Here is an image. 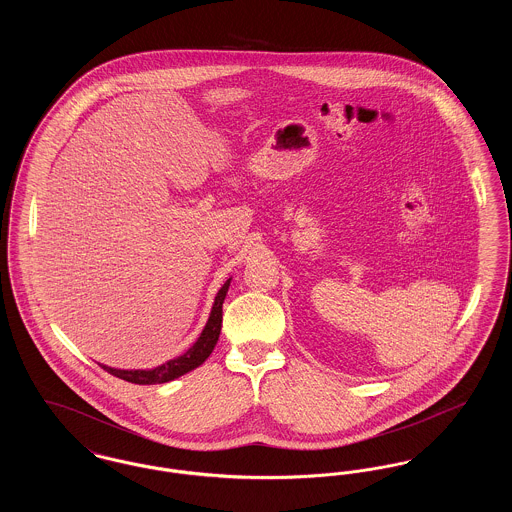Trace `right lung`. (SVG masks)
<instances>
[{"instance_id":"1","label":"right lung","mask_w":512,"mask_h":512,"mask_svg":"<svg viewBox=\"0 0 512 512\" xmlns=\"http://www.w3.org/2000/svg\"><path fill=\"white\" fill-rule=\"evenodd\" d=\"M230 280L232 278H228L222 284V288L215 297V303L211 307V315H209V320H207L203 332L199 334V338L195 340L194 345L186 353H182L180 357L171 359L163 365L149 368V370H140V368L138 370H122V368H111L107 365H101V368L107 370L109 374L121 378V380H126V382L140 384V386H153V384H167L174 378H180L186 372L203 365L207 361V357L213 353V349L219 341L220 328H222V303H224V297H226L228 288H230Z\"/></svg>"}]
</instances>
